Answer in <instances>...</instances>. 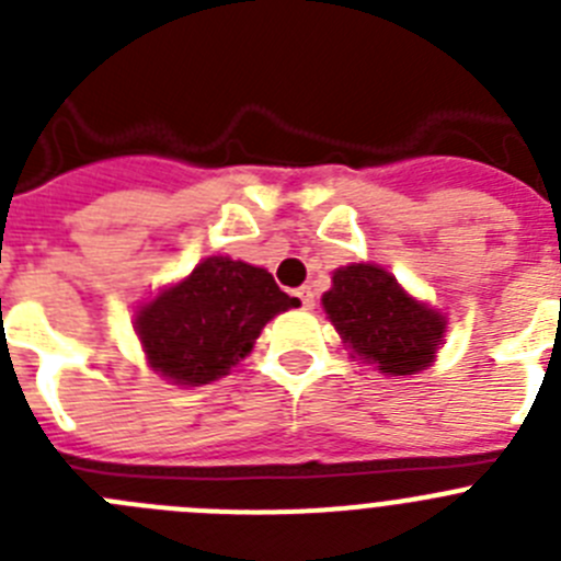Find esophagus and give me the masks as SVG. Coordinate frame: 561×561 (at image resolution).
<instances>
[{
    "label": "esophagus",
    "instance_id": "1",
    "mask_svg": "<svg viewBox=\"0 0 561 561\" xmlns=\"http://www.w3.org/2000/svg\"><path fill=\"white\" fill-rule=\"evenodd\" d=\"M295 295H297V300H300V306H304V309H314V304H317L314 291L306 289V286H304V289H297Z\"/></svg>",
    "mask_w": 561,
    "mask_h": 561
}]
</instances>
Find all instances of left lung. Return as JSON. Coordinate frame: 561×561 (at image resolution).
<instances>
[{
  "label": "left lung",
  "mask_w": 561,
  "mask_h": 561,
  "mask_svg": "<svg viewBox=\"0 0 561 561\" xmlns=\"http://www.w3.org/2000/svg\"><path fill=\"white\" fill-rule=\"evenodd\" d=\"M323 309L351 356L388 376L430 368L447 331V317L410 297L376 264L340 266L323 295Z\"/></svg>",
  "instance_id": "obj_1"
}]
</instances>
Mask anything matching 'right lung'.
<instances>
[{
	"label": "right lung",
	"instance_id": "1",
	"mask_svg": "<svg viewBox=\"0 0 561 561\" xmlns=\"http://www.w3.org/2000/svg\"><path fill=\"white\" fill-rule=\"evenodd\" d=\"M300 306L261 266L205 257L185 280L140 306L134 331L146 359L173 385L199 388L244 359L272 317Z\"/></svg>",
	"mask_w": 561,
	"mask_h": 561
}]
</instances>
